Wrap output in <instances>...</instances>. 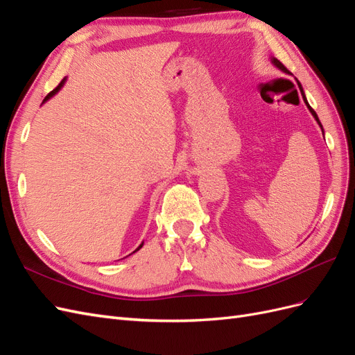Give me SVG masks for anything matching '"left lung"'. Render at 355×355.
I'll use <instances>...</instances> for the list:
<instances>
[{
	"instance_id": "left-lung-1",
	"label": "left lung",
	"mask_w": 355,
	"mask_h": 355,
	"mask_svg": "<svg viewBox=\"0 0 355 355\" xmlns=\"http://www.w3.org/2000/svg\"><path fill=\"white\" fill-rule=\"evenodd\" d=\"M272 62H274V65L277 67V68H280L282 71H284V72H288V69L283 65V63L280 62V60H278V59H272ZM297 85H299V89H300V93H302V96H304V101H305V103H306V106H308V110L311 111V114H313L314 115V118H315V120H317V123L320 124V127H321V130H323V125H321V123H320V120H318V116H317V114H315V111L313 110V108H311V106L308 105V102H306V99H305V94H304V90H302V87H300V84L297 83Z\"/></svg>"
}]
</instances>
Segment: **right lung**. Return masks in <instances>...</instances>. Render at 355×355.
<instances>
[{
    "label": "right lung",
    "instance_id": "right-lung-1",
    "mask_svg": "<svg viewBox=\"0 0 355 355\" xmlns=\"http://www.w3.org/2000/svg\"><path fill=\"white\" fill-rule=\"evenodd\" d=\"M63 81H65V80H62V81H60V83H59V85H58V87H56V89H55V90H51V92H50V93H49V94H47V96H46V98H44V102H46V101H47V99H50V98H51V96H53V94H55V93H58V92H59V89H60V87H62V85H63ZM142 245H144V243H142V244H141V245H139V249H141V247H142ZM139 249H136V250H139ZM136 250H135V252H136Z\"/></svg>",
    "mask_w": 355,
    "mask_h": 355
}]
</instances>
